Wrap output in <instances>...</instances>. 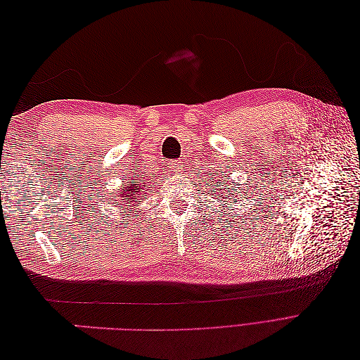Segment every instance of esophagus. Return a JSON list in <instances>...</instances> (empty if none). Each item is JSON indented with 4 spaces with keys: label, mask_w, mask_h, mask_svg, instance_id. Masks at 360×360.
<instances>
[{
    "label": "esophagus",
    "mask_w": 360,
    "mask_h": 360,
    "mask_svg": "<svg viewBox=\"0 0 360 360\" xmlns=\"http://www.w3.org/2000/svg\"><path fill=\"white\" fill-rule=\"evenodd\" d=\"M181 162L180 160H171L168 163V169L172 171V172H180L181 171Z\"/></svg>",
    "instance_id": "esophagus-1"
}]
</instances>
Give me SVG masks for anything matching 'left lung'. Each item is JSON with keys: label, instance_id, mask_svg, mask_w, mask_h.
<instances>
[{"label": "left lung", "instance_id": "obj_1", "mask_svg": "<svg viewBox=\"0 0 360 360\" xmlns=\"http://www.w3.org/2000/svg\"><path fill=\"white\" fill-rule=\"evenodd\" d=\"M234 183V181H233ZM212 186H214V191H217V189H221V191H226V189H230V191H228V195H224V198L225 200H230V198H228V197H230V192H233V193H236L237 191L234 189L236 188V183H234V186H230V188H225L224 186V184H222V180H217V184H212ZM217 195H219V193H217ZM226 202V201H225ZM224 205V204H222Z\"/></svg>", "mask_w": 360, "mask_h": 360}]
</instances>
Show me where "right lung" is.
<instances>
[{"instance_id":"obj_1","label":"right lung","mask_w":360,"mask_h":360,"mask_svg":"<svg viewBox=\"0 0 360 360\" xmlns=\"http://www.w3.org/2000/svg\"><path fill=\"white\" fill-rule=\"evenodd\" d=\"M129 180H130L129 184H126V188L122 189V193H118V205H120V209H123L126 204L138 202L136 200L141 198V193L139 192L143 191V189H147V183L138 181V179H135V176H134V179L130 177Z\"/></svg>"}]
</instances>
